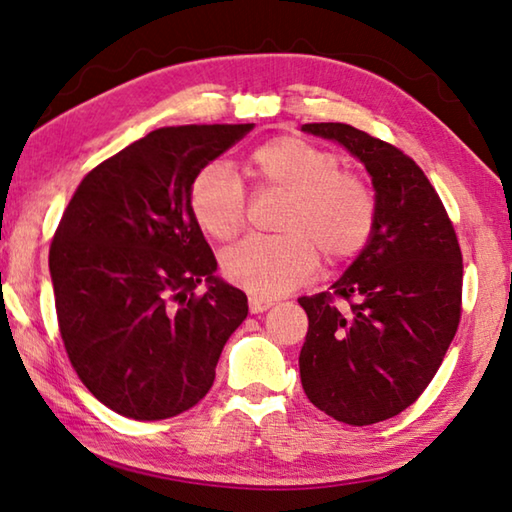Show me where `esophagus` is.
<instances>
[{
	"label": "esophagus",
	"mask_w": 512,
	"mask_h": 512,
	"mask_svg": "<svg viewBox=\"0 0 512 512\" xmlns=\"http://www.w3.org/2000/svg\"><path fill=\"white\" fill-rule=\"evenodd\" d=\"M273 307V300H266V298H257L253 296L250 298V314H262V311L271 309Z\"/></svg>",
	"instance_id": "obj_1"
}]
</instances>
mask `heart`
Here are the masks:
<instances>
[{
	"label": "heart",
	"instance_id": "heart-1",
	"mask_svg": "<svg viewBox=\"0 0 512 512\" xmlns=\"http://www.w3.org/2000/svg\"><path fill=\"white\" fill-rule=\"evenodd\" d=\"M248 173L259 189L289 194L277 221L280 237H250L221 259L225 280L259 298H277L327 266L352 262L370 241L377 201L359 173L345 171L334 151L296 135H280L250 153ZM201 228L219 241L235 239L246 223L248 194L221 162L196 173L189 192Z\"/></svg>",
	"mask_w": 512,
	"mask_h": 512
}]
</instances>
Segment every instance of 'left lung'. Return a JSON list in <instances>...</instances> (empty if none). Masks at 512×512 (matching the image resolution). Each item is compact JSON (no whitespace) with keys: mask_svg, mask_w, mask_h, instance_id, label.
I'll return each instance as SVG.
<instances>
[{"mask_svg":"<svg viewBox=\"0 0 512 512\" xmlns=\"http://www.w3.org/2000/svg\"><path fill=\"white\" fill-rule=\"evenodd\" d=\"M302 131L343 144L375 187L366 248L329 291L298 298L309 318L300 350L309 402L363 427L402 413L438 372L461 323L463 255L443 201L404 151L336 121Z\"/></svg>","mask_w":512,"mask_h":512,"instance_id":"1","label":"left lung"}]
</instances>
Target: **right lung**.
Here are the masks:
<instances>
[{"label":"right lung","mask_w":512,"mask_h":512,"mask_svg":"<svg viewBox=\"0 0 512 512\" xmlns=\"http://www.w3.org/2000/svg\"><path fill=\"white\" fill-rule=\"evenodd\" d=\"M253 128H158L97 164L65 207L49 248L58 329L85 388L119 415L192 409L248 316L246 293L214 277L189 192ZM203 279L211 287L196 297Z\"/></svg>","instance_id":"1"}]
</instances>
